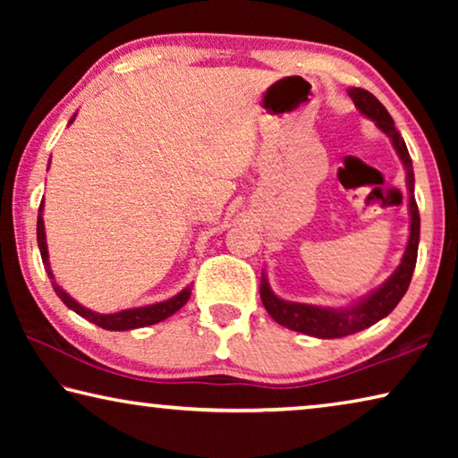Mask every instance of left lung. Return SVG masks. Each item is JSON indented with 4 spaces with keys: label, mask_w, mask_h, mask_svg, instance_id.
<instances>
[{
    "label": "left lung",
    "mask_w": 458,
    "mask_h": 458,
    "mask_svg": "<svg viewBox=\"0 0 458 458\" xmlns=\"http://www.w3.org/2000/svg\"><path fill=\"white\" fill-rule=\"evenodd\" d=\"M347 95L352 97L353 105L363 117L374 121L376 127L390 137V141L396 149L402 165L406 169V188H408V214H410V236L406 250L402 254V260L398 268L386 278V281L368 293L366 297L355 301V303L347 307H319V305H307V303H294V301L281 299L275 291L270 289L267 273L262 270L260 278V299L262 305L268 311L273 319L289 327L293 331L305 333V335L319 337V339H335L353 335V333L363 331L377 323L379 319L390 315L396 305L404 297L408 291V284L412 281V273L416 267L418 257V242H420V214H418V206L414 199V169L412 159L406 149L404 139L400 137L394 125V119L386 106L371 95V92L363 89H350Z\"/></svg>",
    "instance_id": "obj_1"
}]
</instances>
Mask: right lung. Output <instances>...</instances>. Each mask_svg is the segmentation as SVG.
Instances as JSON below:
<instances>
[{
    "label": "right lung",
    "instance_id": "1",
    "mask_svg": "<svg viewBox=\"0 0 458 458\" xmlns=\"http://www.w3.org/2000/svg\"><path fill=\"white\" fill-rule=\"evenodd\" d=\"M76 119V113L68 121V125H72V121ZM50 165V161H48ZM38 248H40V254H42V262H44V268L46 273L50 276V283H52V289L56 291V294L60 297L62 303H64L68 309H72L74 313H79L84 319H89L90 323L98 325V327L108 329V331H129V329H139V327H147V325H155L159 321L167 319V317H172L175 311H180V309L188 303L190 294H191V286H185L180 293L175 294V297L167 299V301H161V303H153V305H145V307H133V309H123L119 313H97L92 311V309H87L84 305H81L79 301H74L71 294H68L62 286L56 283V278H54V273L50 268V257H48V244H46V230H44V199L40 204V210H38Z\"/></svg>",
    "mask_w": 458,
    "mask_h": 458
}]
</instances>
